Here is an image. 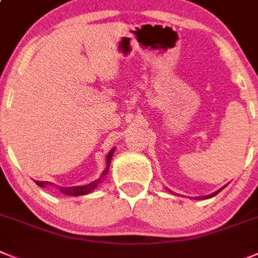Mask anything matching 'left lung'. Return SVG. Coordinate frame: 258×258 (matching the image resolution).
I'll return each instance as SVG.
<instances>
[{
    "mask_svg": "<svg viewBox=\"0 0 258 258\" xmlns=\"http://www.w3.org/2000/svg\"><path fill=\"white\" fill-rule=\"evenodd\" d=\"M222 190H223V187H222V189H219V190H218V191L213 192V194H209V196H205V197H203V199H207V198H213L214 196H216V194H218V192H219V191H222ZM196 199H201V197H197Z\"/></svg>",
    "mask_w": 258,
    "mask_h": 258,
    "instance_id": "8db88e82",
    "label": "left lung"
}]
</instances>
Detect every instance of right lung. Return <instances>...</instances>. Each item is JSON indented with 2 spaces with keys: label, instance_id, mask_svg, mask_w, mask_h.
Returning <instances> with one entry per match:
<instances>
[{
  "label": "right lung",
  "instance_id": "obj_1",
  "mask_svg": "<svg viewBox=\"0 0 258 258\" xmlns=\"http://www.w3.org/2000/svg\"><path fill=\"white\" fill-rule=\"evenodd\" d=\"M114 151H115V148H112L111 151L109 152V155H107V159H106V168L98 179H96V181H93V182L88 183V185H84V186H71V187H62V186H59L60 191H61L62 194H67V196H72V197L85 196V194H89L90 191H93V190L96 189L97 186L101 183V181H102L103 177L107 174V172H109L110 162H111L112 156H114ZM35 183L38 186H42V187L45 185H52L51 182H45V181H35Z\"/></svg>",
  "mask_w": 258,
  "mask_h": 258
}]
</instances>
